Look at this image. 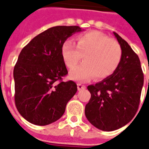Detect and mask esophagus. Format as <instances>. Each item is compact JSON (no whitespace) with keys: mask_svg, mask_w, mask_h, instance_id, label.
<instances>
[{"mask_svg":"<svg viewBox=\"0 0 149 149\" xmlns=\"http://www.w3.org/2000/svg\"><path fill=\"white\" fill-rule=\"evenodd\" d=\"M86 87H85V85H84V84H81V83H78L77 84V88L79 91L83 90V89H84Z\"/></svg>","mask_w":149,"mask_h":149,"instance_id":"esophagus-1","label":"esophagus"}]
</instances>
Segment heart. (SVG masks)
<instances>
[{
	"mask_svg": "<svg viewBox=\"0 0 149 149\" xmlns=\"http://www.w3.org/2000/svg\"><path fill=\"white\" fill-rule=\"evenodd\" d=\"M65 65L73 68L83 57L84 63L70 72V77L77 81H89L109 77L116 70L122 57L121 48L117 41L100 32L91 31L75 39V45L66 40L61 48Z\"/></svg>",
	"mask_w": 149,
	"mask_h": 149,
	"instance_id": "b5f03b06",
	"label": "heart"
}]
</instances>
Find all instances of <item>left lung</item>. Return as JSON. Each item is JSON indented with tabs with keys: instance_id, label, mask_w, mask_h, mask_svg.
Returning <instances> with one entry per match:
<instances>
[{
	"instance_id": "8db88e82",
	"label": "left lung",
	"mask_w": 149,
	"mask_h": 149,
	"mask_svg": "<svg viewBox=\"0 0 149 149\" xmlns=\"http://www.w3.org/2000/svg\"><path fill=\"white\" fill-rule=\"evenodd\" d=\"M113 34L121 48L120 63L111 76L88 86L91 98L84 110L92 125L107 132L121 128L134 117L144 84L138 56L125 40Z\"/></svg>"
}]
</instances>
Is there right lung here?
Returning a JSON list of instances; mask_svg holds the SVG:
<instances>
[{"label":"right lung","mask_w":149,"mask_h":149,"mask_svg":"<svg viewBox=\"0 0 149 149\" xmlns=\"http://www.w3.org/2000/svg\"><path fill=\"white\" fill-rule=\"evenodd\" d=\"M81 31L79 26L50 28L21 50L13 70L15 104L29 122L43 126L56 121L77 93L75 82L61 81L68 73L61 48L68 37Z\"/></svg>","instance_id":"add662e5"}]
</instances>
